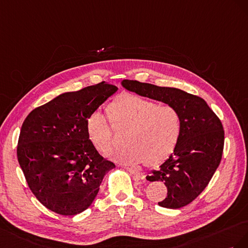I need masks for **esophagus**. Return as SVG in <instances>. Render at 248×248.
Returning a JSON list of instances; mask_svg holds the SVG:
<instances>
[{
  "mask_svg": "<svg viewBox=\"0 0 248 248\" xmlns=\"http://www.w3.org/2000/svg\"><path fill=\"white\" fill-rule=\"evenodd\" d=\"M126 170H128L131 174H133L135 178H137L138 180H143L145 178V174L143 172H140V171H137L136 169L134 168H131V167H128L126 168Z\"/></svg>",
  "mask_w": 248,
  "mask_h": 248,
  "instance_id": "34e87169",
  "label": "esophagus"
}]
</instances>
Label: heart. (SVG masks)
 Returning <instances> with one entry per match:
<instances>
[{
	"mask_svg": "<svg viewBox=\"0 0 248 248\" xmlns=\"http://www.w3.org/2000/svg\"><path fill=\"white\" fill-rule=\"evenodd\" d=\"M109 119L95 111L88 116L86 131L90 142L106 154L116 143L115 130H125L126 142L110 155L123 164L138 165L146 161L150 165L161 163L178 146L183 132L180 111L171 105L158 104L148 98L124 94L107 109Z\"/></svg>",
	"mask_w": 248,
	"mask_h": 248,
	"instance_id": "obj_1",
	"label": "heart"
}]
</instances>
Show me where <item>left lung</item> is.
<instances>
[{
    "label": "left lung",
    "mask_w": 248,
    "mask_h": 248,
    "mask_svg": "<svg viewBox=\"0 0 248 248\" xmlns=\"http://www.w3.org/2000/svg\"><path fill=\"white\" fill-rule=\"evenodd\" d=\"M122 85L132 93L171 105L180 111L183 118L180 142L146 180L163 182L167 187V195L159 206L167 209L187 206L208 186L220 164L224 144L220 119L202 97L181 89L133 80H124Z\"/></svg>",
    "instance_id": "1"
}]
</instances>
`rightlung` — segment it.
Here are the masks:
<instances>
[{"label": "right lung", "mask_w": 248, "mask_h": 248, "mask_svg": "<svg viewBox=\"0 0 248 248\" xmlns=\"http://www.w3.org/2000/svg\"><path fill=\"white\" fill-rule=\"evenodd\" d=\"M106 82L64 93L29 113L17 143L28 186L46 208L73 216L86 210L115 167L90 142L88 116L117 91Z\"/></svg>", "instance_id": "right-lung-1"}]
</instances>
